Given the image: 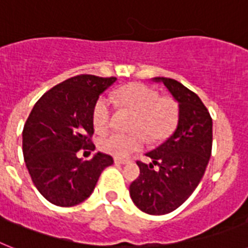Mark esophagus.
Segmentation results:
<instances>
[{
  "mask_svg": "<svg viewBox=\"0 0 248 248\" xmlns=\"http://www.w3.org/2000/svg\"><path fill=\"white\" fill-rule=\"evenodd\" d=\"M114 163H116V164H127V163H130V160H128V159L114 158Z\"/></svg>",
  "mask_w": 248,
  "mask_h": 248,
  "instance_id": "34e87169",
  "label": "esophagus"
}]
</instances>
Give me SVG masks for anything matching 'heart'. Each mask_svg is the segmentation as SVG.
Wrapping results in <instances>:
<instances>
[{
    "mask_svg": "<svg viewBox=\"0 0 248 248\" xmlns=\"http://www.w3.org/2000/svg\"><path fill=\"white\" fill-rule=\"evenodd\" d=\"M114 102L124 109L134 113L128 135L109 134L99 140L102 152L109 155L124 158L144 146L146 136L153 141L166 139L177 124L178 108L176 102L168 96H159V93L144 84H127L114 93ZM112 108L109 100L100 96L93 106L92 122L96 132H106L109 128Z\"/></svg>",
    "mask_w": 248,
    "mask_h": 248,
    "instance_id": "obj_1",
    "label": "heart"
}]
</instances>
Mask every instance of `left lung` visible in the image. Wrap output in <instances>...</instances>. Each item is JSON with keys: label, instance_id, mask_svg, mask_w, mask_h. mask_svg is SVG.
<instances>
[{"label": "left lung", "instance_id": "obj_1", "mask_svg": "<svg viewBox=\"0 0 248 248\" xmlns=\"http://www.w3.org/2000/svg\"><path fill=\"white\" fill-rule=\"evenodd\" d=\"M178 103L177 127L166 141L138 162L140 176L130 185L134 204L146 214L164 215L191 196L204 176L213 145V120L201 99L181 82L154 78ZM157 168L154 170V166Z\"/></svg>", "mask_w": 248, "mask_h": 248}]
</instances>
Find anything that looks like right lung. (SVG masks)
Returning <instances> with one entry per match:
<instances>
[{"instance_id": "1", "label": "right lung", "mask_w": 248, "mask_h": 248, "mask_svg": "<svg viewBox=\"0 0 248 248\" xmlns=\"http://www.w3.org/2000/svg\"><path fill=\"white\" fill-rule=\"evenodd\" d=\"M116 78L78 75L40 96L23 130V154L40 195L57 206H75L92 195L104 168L113 158L95 153L78 158L80 149L94 150L93 106Z\"/></svg>"}]
</instances>
